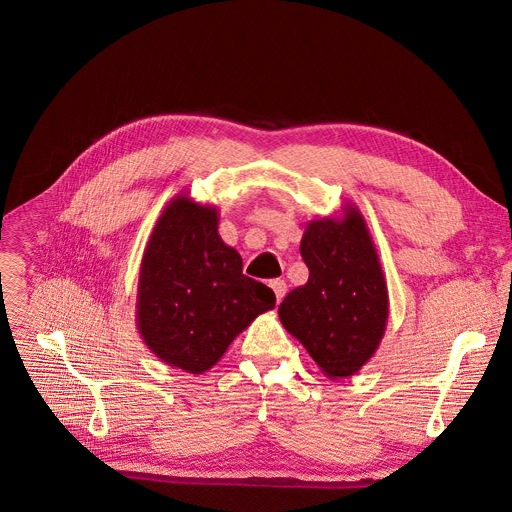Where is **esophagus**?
I'll return each mask as SVG.
<instances>
[{"label": "esophagus", "mask_w": 512, "mask_h": 512, "mask_svg": "<svg viewBox=\"0 0 512 512\" xmlns=\"http://www.w3.org/2000/svg\"><path fill=\"white\" fill-rule=\"evenodd\" d=\"M271 287H273V291H275V300H277V304L283 300V296H285V291H287V283L283 281V279H273L271 281Z\"/></svg>", "instance_id": "esophagus-1"}]
</instances>
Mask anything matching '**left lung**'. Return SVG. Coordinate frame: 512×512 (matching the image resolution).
<instances>
[{"instance_id": "obj_1", "label": "left lung", "mask_w": 512, "mask_h": 512, "mask_svg": "<svg viewBox=\"0 0 512 512\" xmlns=\"http://www.w3.org/2000/svg\"><path fill=\"white\" fill-rule=\"evenodd\" d=\"M300 253L310 277L283 298L279 320L326 377H352L377 352L389 318L387 281L367 221L354 204L340 218L310 221Z\"/></svg>"}]
</instances>
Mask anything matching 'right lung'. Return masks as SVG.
<instances>
[{"instance_id": "1", "label": "right lung", "mask_w": 512, "mask_h": 512, "mask_svg": "<svg viewBox=\"0 0 512 512\" xmlns=\"http://www.w3.org/2000/svg\"><path fill=\"white\" fill-rule=\"evenodd\" d=\"M137 330L162 362L202 375L263 312L273 291L243 275L241 255L218 235V210L180 194L162 210L137 281Z\"/></svg>"}]
</instances>
